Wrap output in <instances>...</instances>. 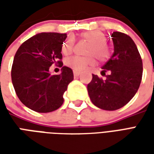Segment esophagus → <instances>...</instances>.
I'll return each instance as SVG.
<instances>
[{"instance_id":"1","label":"esophagus","mask_w":154,"mask_h":154,"mask_svg":"<svg viewBox=\"0 0 154 154\" xmlns=\"http://www.w3.org/2000/svg\"><path fill=\"white\" fill-rule=\"evenodd\" d=\"M80 74H81L80 72H78V71H73L74 77H78V76H79Z\"/></svg>"}]
</instances>
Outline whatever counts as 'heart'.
<instances>
[{"instance_id": "obj_1", "label": "heart", "mask_w": 154, "mask_h": 154, "mask_svg": "<svg viewBox=\"0 0 154 154\" xmlns=\"http://www.w3.org/2000/svg\"><path fill=\"white\" fill-rule=\"evenodd\" d=\"M81 38L90 43L88 47L87 57L72 56L66 59L65 63L68 67H72L75 71H83L89 66H94L96 64V57L100 62L106 61L110 57L111 50L110 46L106 42V35L100 30H91L83 32L80 35ZM74 41L72 37L67 38L64 41L61 50L64 55H68L72 53L73 48Z\"/></svg>"}]
</instances>
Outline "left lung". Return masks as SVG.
<instances>
[{
    "label": "left lung",
    "instance_id": "8db88e82",
    "mask_svg": "<svg viewBox=\"0 0 154 154\" xmlns=\"http://www.w3.org/2000/svg\"><path fill=\"white\" fill-rule=\"evenodd\" d=\"M114 54L102 67L110 71L106 80L92 74L87 85L91 102L102 110H116L134 97L142 80L143 63L136 44L129 35L121 32L111 35Z\"/></svg>",
    "mask_w": 154,
    "mask_h": 154
}]
</instances>
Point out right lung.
Segmentation results:
<instances>
[{
	"label": "right lung",
	"mask_w": 154,
	"mask_h": 154,
	"mask_svg": "<svg viewBox=\"0 0 154 154\" xmlns=\"http://www.w3.org/2000/svg\"><path fill=\"white\" fill-rule=\"evenodd\" d=\"M67 34L40 33L24 42L14 57L11 80L20 100L32 110L48 113L63 103V94L73 80L70 67L63 66L62 73L51 75L54 63H63L61 47Z\"/></svg>",
	"instance_id": "add662e5"
}]
</instances>
